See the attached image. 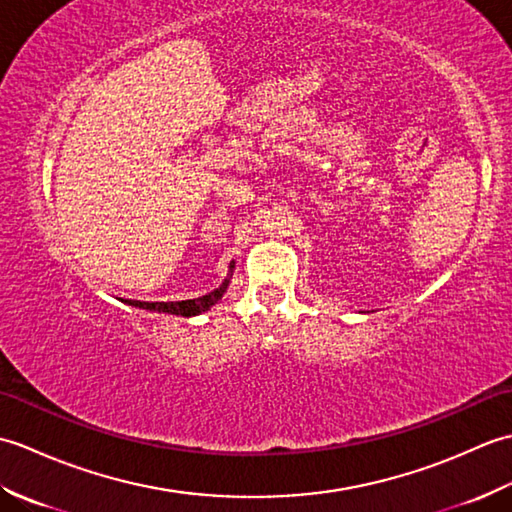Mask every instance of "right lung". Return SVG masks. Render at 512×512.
Wrapping results in <instances>:
<instances>
[{
  "instance_id": "obj_1",
  "label": "right lung",
  "mask_w": 512,
  "mask_h": 512,
  "mask_svg": "<svg viewBox=\"0 0 512 512\" xmlns=\"http://www.w3.org/2000/svg\"><path fill=\"white\" fill-rule=\"evenodd\" d=\"M235 268V262H231V273ZM228 281H231V275H228L220 288H215L209 295H202L198 299H187V301H134V299H125L127 306L134 308H143L149 312H167V314H178V317H195V314H202L206 310H211L217 301L222 299V295L228 288Z\"/></svg>"
}]
</instances>
